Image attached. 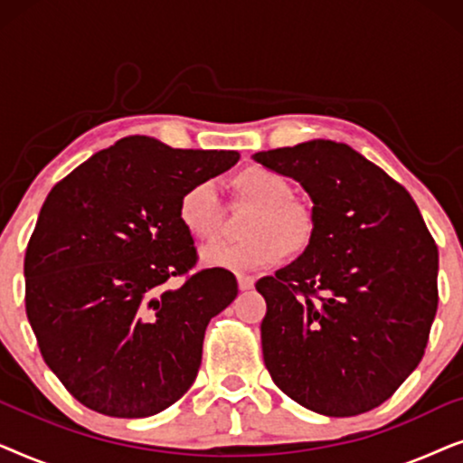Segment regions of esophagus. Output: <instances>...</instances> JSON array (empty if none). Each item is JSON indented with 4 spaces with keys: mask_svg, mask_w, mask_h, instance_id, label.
<instances>
[{
    "mask_svg": "<svg viewBox=\"0 0 463 463\" xmlns=\"http://www.w3.org/2000/svg\"><path fill=\"white\" fill-rule=\"evenodd\" d=\"M238 287H240V290H250L252 287H255V278L240 274L238 276Z\"/></svg>",
    "mask_w": 463,
    "mask_h": 463,
    "instance_id": "esophagus-1",
    "label": "esophagus"
}]
</instances>
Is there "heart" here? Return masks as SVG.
<instances>
[{"label": "heart", "mask_w": 463, "mask_h": 463, "mask_svg": "<svg viewBox=\"0 0 463 463\" xmlns=\"http://www.w3.org/2000/svg\"><path fill=\"white\" fill-rule=\"evenodd\" d=\"M238 192L255 202L257 211L249 221L244 242H217L202 250L208 268L230 271H257L280 263L288 249H301L314 232V217L301 202L290 200L288 181L263 166L244 168L236 176ZM179 219L198 240H214L221 232L219 185L202 179L189 185L179 200Z\"/></svg>", "instance_id": "obj_1"}]
</instances>
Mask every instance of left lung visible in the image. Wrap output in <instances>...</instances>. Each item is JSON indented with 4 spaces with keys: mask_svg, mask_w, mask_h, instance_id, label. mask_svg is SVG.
Returning <instances> with one entry per match:
<instances>
[{
    "mask_svg": "<svg viewBox=\"0 0 463 463\" xmlns=\"http://www.w3.org/2000/svg\"><path fill=\"white\" fill-rule=\"evenodd\" d=\"M252 157L314 202L307 249L257 282L265 366L301 407L366 413L426 352L439 307L434 238L407 189L350 145L316 138Z\"/></svg>",
    "mask_w": 463,
    "mask_h": 463,
    "instance_id": "1",
    "label": "left lung"
}]
</instances>
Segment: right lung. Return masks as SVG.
<instances>
[{
    "mask_svg": "<svg viewBox=\"0 0 463 463\" xmlns=\"http://www.w3.org/2000/svg\"><path fill=\"white\" fill-rule=\"evenodd\" d=\"M238 157L126 137L48 194L24 255V307L50 371L84 407L135 420L192 388L208 322L238 282L230 269L188 274L198 252L179 200Z\"/></svg>",
    "mask_w": 463,
    "mask_h": 463,
    "instance_id": "obj_1",
    "label": "right lung"
}]
</instances>
